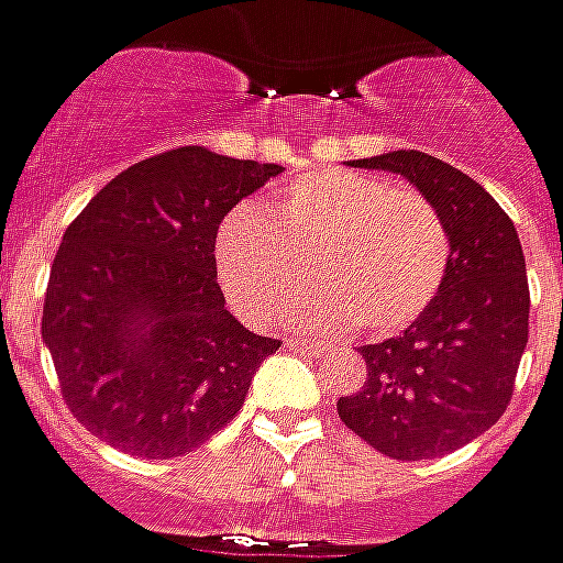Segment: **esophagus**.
Returning <instances> with one entry per match:
<instances>
[{
  "label": "esophagus",
  "mask_w": 563,
  "mask_h": 563,
  "mask_svg": "<svg viewBox=\"0 0 563 563\" xmlns=\"http://www.w3.org/2000/svg\"><path fill=\"white\" fill-rule=\"evenodd\" d=\"M286 347L289 350H298V353H308V356H320L322 353V344L320 341H308V338H286Z\"/></svg>",
  "instance_id": "esophagus-1"
}]
</instances>
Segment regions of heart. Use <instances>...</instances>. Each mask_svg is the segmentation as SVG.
I'll use <instances>...</instances> for the list:
<instances>
[{
	"label": "heart",
	"instance_id": "heart-1",
	"mask_svg": "<svg viewBox=\"0 0 563 563\" xmlns=\"http://www.w3.org/2000/svg\"><path fill=\"white\" fill-rule=\"evenodd\" d=\"M216 277L243 320H274L310 271L289 317L310 329L393 335L418 320L445 280L448 231L430 200L368 173L310 170L219 222Z\"/></svg>",
	"mask_w": 563,
	"mask_h": 563
}]
</instances>
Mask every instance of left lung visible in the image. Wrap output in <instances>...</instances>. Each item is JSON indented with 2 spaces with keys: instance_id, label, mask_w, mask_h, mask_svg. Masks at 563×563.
<instances>
[{
  "instance_id": "1",
  "label": "left lung",
  "mask_w": 563,
  "mask_h": 563,
  "mask_svg": "<svg viewBox=\"0 0 563 563\" xmlns=\"http://www.w3.org/2000/svg\"><path fill=\"white\" fill-rule=\"evenodd\" d=\"M415 183L451 243L445 280L405 332L365 344L363 390L338 399V418L393 460H432L503 418L528 347L530 289L512 219L485 188L423 152L353 161Z\"/></svg>"
}]
</instances>
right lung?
Here are the masks:
<instances>
[{
  "label": "right lung",
  "instance_id": "1",
  "mask_svg": "<svg viewBox=\"0 0 563 563\" xmlns=\"http://www.w3.org/2000/svg\"><path fill=\"white\" fill-rule=\"evenodd\" d=\"M277 173L183 145L118 173L66 228L42 341L63 402L106 445L183 457L238 418L280 341L228 313L213 243L231 207Z\"/></svg>",
  "mask_w": 563,
  "mask_h": 563
}]
</instances>
